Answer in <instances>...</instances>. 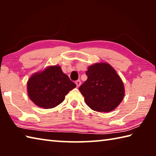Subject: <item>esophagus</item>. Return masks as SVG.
I'll use <instances>...</instances> for the list:
<instances>
[{
	"label": "esophagus",
	"mask_w": 156,
	"mask_h": 156,
	"mask_svg": "<svg viewBox=\"0 0 156 156\" xmlns=\"http://www.w3.org/2000/svg\"><path fill=\"white\" fill-rule=\"evenodd\" d=\"M76 86H77V87H80V84H81V81L80 80H76Z\"/></svg>",
	"instance_id": "1"
}]
</instances>
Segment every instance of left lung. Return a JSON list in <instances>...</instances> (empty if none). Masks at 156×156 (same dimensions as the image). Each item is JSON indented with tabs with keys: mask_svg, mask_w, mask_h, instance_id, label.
Instances as JSON below:
<instances>
[{
	"mask_svg": "<svg viewBox=\"0 0 156 156\" xmlns=\"http://www.w3.org/2000/svg\"><path fill=\"white\" fill-rule=\"evenodd\" d=\"M87 80L79 87L87 105L98 112H109L122 101L125 87L122 79L109 64L89 66Z\"/></svg>",
	"mask_w": 156,
	"mask_h": 156,
	"instance_id": "1",
	"label": "left lung"
}]
</instances>
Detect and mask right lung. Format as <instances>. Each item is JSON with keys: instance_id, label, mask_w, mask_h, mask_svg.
<instances>
[{"instance_id": "right-lung-1", "label": "right lung", "mask_w": 156, "mask_h": 156, "mask_svg": "<svg viewBox=\"0 0 156 156\" xmlns=\"http://www.w3.org/2000/svg\"><path fill=\"white\" fill-rule=\"evenodd\" d=\"M27 87L28 96L34 104L51 109L62 102L66 95L76 85L62 72L59 65H54L33 74Z\"/></svg>"}]
</instances>
